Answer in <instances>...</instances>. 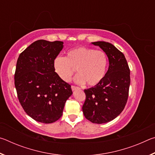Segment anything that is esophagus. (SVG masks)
Wrapping results in <instances>:
<instances>
[{
	"label": "esophagus",
	"mask_w": 155,
	"mask_h": 155,
	"mask_svg": "<svg viewBox=\"0 0 155 155\" xmlns=\"http://www.w3.org/2000/svg\"><path fill=\"white\" fill-rule=\"evenodd\" d=\"M71 88H72V91H74V90H79V87H76V86H74V85H72L71 86Z\"/></svg>",
	"instance_id": "obj_1"
}]
</instances>
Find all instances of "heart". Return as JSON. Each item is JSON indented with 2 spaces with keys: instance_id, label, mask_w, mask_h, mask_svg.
Masks as SVG:
<instances>
[{
  "instance_id": "obj_1",
  "label": "heart",
  "mask_w": 155,
  "mask_h": 155,
  "mask_svg": "<svg viewBox=\"0 0 155 155\" xmlns=\"http://www.w3.org/2000/svg\"><path fill=\"white\" fill-rule=\"evenodd\" d=\"M105 52L88 47H78L68 51L66 57H57L54 60V70L61 79L69 82L76 70L78 75L75 81L96 86L105 76L107 68Z\"/></svg>"
}]
</instances>
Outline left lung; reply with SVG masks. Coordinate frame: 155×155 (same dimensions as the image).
<instances>
[{
	"label": "left lung",
	"instance_id": "obj_1",
	"mask_svg": "<svg viewBox=\"0 0 155 155\" xmlns=\"http://www.w3.org/2000/svg\"><path fill=\"white\" fill-rule=\"evenodd\" d=\"M105 52L109 68L103 81L84 90L86 99L83 112L86 119L95 124H103L118 116L127 104L130 83V70L124 54L106 41L91 42Z\"/></svg>",
	"mask_w": 155,
	"mask_h": 155
}]
</instances>
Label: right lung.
Returning a JSON list of instances; mask_svg holds the SVG:
<instances>
[{"label": "right lung", "instance_id": "add662e5", "mask_svg": "<svg viewBox=\"0 0 155 155\" xmlns=\"http://www.w3.org/2000/svg\"><path fill=\"white\" fill-rule=\"evenodd\" d=\"M63 44L61 41L37 40L18 59L14 76L18 98L27 114L39 122L58 120L72 94L71 85L54 72V60Z\"/></svg>", "mask_w": 155, "mask_h": 155}]
</instances>
